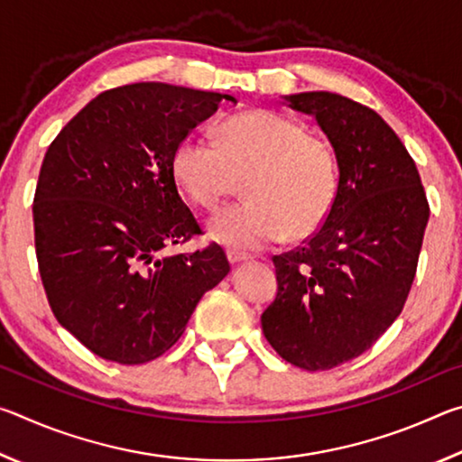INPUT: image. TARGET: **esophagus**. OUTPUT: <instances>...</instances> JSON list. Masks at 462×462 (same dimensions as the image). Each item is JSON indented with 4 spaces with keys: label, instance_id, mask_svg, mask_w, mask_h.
<instances>
[{
    "label": "esophagus",
    "instance_id": "1",
    "mask_svg": "<svg viewBox=\"0 0 462 462\" xmlns=\"http://www.w3.org/2000/svg\"><path fill=\"white\" fill-rule=\"evenodd\" d=\"M226 256H228L230 264H238V263H245V261L250 259V254L240 253V250H228V253H226Z\"/></svg>",
    "mask_w": 462,
    "mask_h": 462
}]
</instances>
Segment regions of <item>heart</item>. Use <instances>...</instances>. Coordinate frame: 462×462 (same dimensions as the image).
I'll return each instance as SVG.
<instances>
[{"label":"heart","mask_w":462,"mask_h":462,"mask_svg":"<svg viewBox=\"0 0 462 462\" xmlns=\"http://www.w3.org/2000/svg\"><path fill=\"white\" fill-rule=\"evenodd\" d=\"M173 177L203 209H214L246 177L248 201L224 208L208 224L220 245L253 250L316 232L338 195V165L324 140L271 109H248L217 126L216 143L183 138Z\"/></svg>","instance_id":"1"}]
</instances>
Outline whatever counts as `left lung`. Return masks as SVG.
Listing matches in <instances>:
<instances>
[{"instance_id":"8db88e82","label":"left lung","mask_w":462,"mask_h":462,"mask_svg":"<svg viewBox=\"0 0 462 462\" xmlns=\"http://www.w3.org/2000/svg\"><path fill=\"white\" fill-rule=\"evenodd\" d=\"M285 99L318 120L340 181L326 222L273 256L279 289L261 324L287 363L330 371L369 350L402 314L430 206L416 162L377 112L330 91Z\"/></svg>"}]
</instances>
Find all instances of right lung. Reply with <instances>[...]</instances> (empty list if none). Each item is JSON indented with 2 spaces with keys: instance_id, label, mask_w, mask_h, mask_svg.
I'll return each mask as SVG.
<instances>
[{
  "instance_id": "obj_1",
  "label": "right lung",
  "mask_w": 462,
  "mask_h": 462,
  "mask_svg": "<svg viewBox=\"0 0 462 462\" xmlns=\"http://www.w3.org/2000/svg\"><path fill=\"white\" fill-rule=\"evenodd\" d=\"M222 101L167 83H132L91 99L44 154L34 193L38 271L54 318L106 361L143 365L181 338L203 293L228 275L173 177V152Z\"/></svg>"
}]
</instances>
